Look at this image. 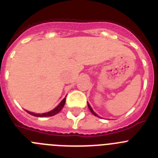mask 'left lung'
I'll return each mask as SVG.
<instances>
[{
  "mask_svg": "<svg viewBox=\"0 0 158 158\" xmlns=\"http://www.w3.org/2000/svg\"><path fill=\"white\" fill-rule=\"evenodd\" d=\"M88 107H89V110H90V111H91V112L93 113V115H96V116H97V117H100V116H99L98 115H96V112H94V111H93V108H92V107H91V106L89 105V103H88Z\"/></svg>",
  "mask_w": 158,
  "mask_h": 158,
  "instance_id": "left-lung-1",
  "label": "left lung"
}]
</instances>
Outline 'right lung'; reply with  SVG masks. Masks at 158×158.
<instances>
[{
    "label": "right lung",
    "mask_w": 158,
    "mask_h": 158,
    "mask_svg": "<svg viewBox=\"0 0 158 158\" xmlns=\"http://www.w3.org/2000/svg\"><path fill=\"white\" fill-rule=\"evenodd\" d=\"M65 98H64L63 100L61 101V103H60L59 104H58V106H57L54 109L51 110V111H48V112H46V113H43V114H35V113L34 112H31V111H26L27 113H29L30 115H34V116H36V117H49V116H52V115H56V114H58V112H59L62 109V107H64V105H65Z\"/></svg>",
    "instance_id": "1"
}]
</instances>
